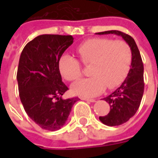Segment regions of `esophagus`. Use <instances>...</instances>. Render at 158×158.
Returning a JSON list of instances; mask_svg holds the SVG:
<instances>
[{"label": "esophagus", "instance_id": "1", "mask_svg": "<svg viewBox=\"0 0 158 158\" xmlns=\"http://www.w3.org/2000/svg\"><path fill=\"white\" fill-rule=\"evenodd\" d=\"M80 99L83 100V101H87V102H96L95 99H89V98H85V97H81Z\"/></svg>", "mask_w": 158, "mask_h": 158}]
</instances>
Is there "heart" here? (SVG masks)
Here are the masks:
<instances>
[{
    "label": "heart",
    "mask_w": 158,
    "mask_h": 158,
    "mask_svg": "<svg viewBox=\"0 0 158 158\" xmlns=\"http://www.w3.org/2000/svg\"><path fill=\"white\" fill-rule=\"evenodd\" d=\"M80 61L90 66L87 79L74 83L71 87L76 95L91 97L104 89H113L122 84L129 72L132 63V51L124 40L110 38L87 40L77 47ZM61 75L68 81H74L82 75V67L78 59L63 55L59 59Z\"/></svg>",
    "instance_id": "heart-1"
}]
</instances>
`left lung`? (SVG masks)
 Segmentation results:
<instances>
[{"mask_svg":"<svg viewBox=\"0 0 158 158\" xmlns=\"http://www.w3.org/2000/svg\"><path fill=\"white\" fill-rule=\"evenodd\" d=\"M114 34L122 36L132 51L131 69L125 80L111 95L104 98L109 103L110 112L106 116L99 117L100 121L107 126L121 125L132 118L139 109L144 93V66L140 53L135 40L125 33L109 30L96 35Z\"/></svg>","mask_w":158,"mask_h":158,"instance_id":"8db88e82","label":"left lung"}]
</instances>
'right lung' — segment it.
<instances>
[{"label": "right lung", "instance_id": "1", "mask_svg": "<svg viewBox=\"0 0 158 158\" xmlns=\"http://www.w3.org/2000/svg\"><path fill=\"white\" fill-rule=\"evenodd\" d=\"M73 42L72 35H42L29 41L20 56L17 73L20 100L28 116L43 129H61L79 100L62 98L69 88L58 69L59 59Z\"/></svg>", "mask_w": 158, "mask_h": 158}]
</instances>
